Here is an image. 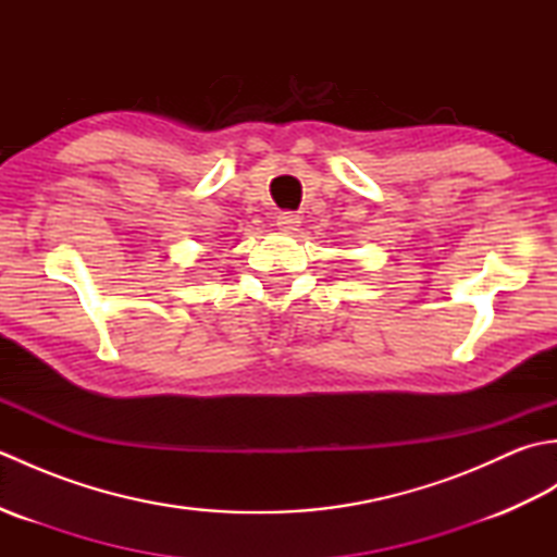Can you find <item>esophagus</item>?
Returning <instances> with one entry per match:
<instances>
[{
    "mask_svg": "<svg viewBox=\"0 0 557 557\" xmlns=\"http://www.w3.org/2000/svg\"><path fill=\"white\" fill-rule=\"evenodd\" d=\"M299 224H301V218L297 215V212H280V215H277L280 232L292 234V232L299 230Z\"/></svg>",
    "mask_w": 557,
    "mask_h": 557,
    "instance_id": "1",
    "label": "esophagus"
}]
</instances>
